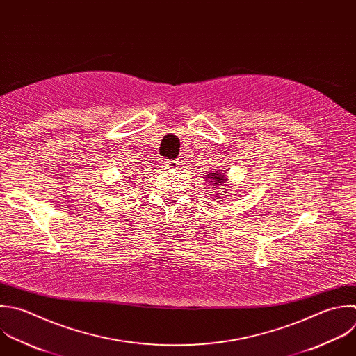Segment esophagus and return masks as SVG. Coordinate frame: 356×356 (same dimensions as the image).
<instances>
[{"instance_id": "1", "label": "esophagus", "mask_w": 356, "mask_h": 356, "mask_svg": "<svg viewBox=\"0 0 356 356\" xmlns=\"http://www.w3.org/2000/svg\"><path fill=\"white\" fill-rule=\"evenodd\" d=\"M163 165H164L165 168H178V167L181 165V163L177 161V160H164V161H163Z\"/></svg>"}]
</instances>
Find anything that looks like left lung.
<instances>
[{
    "mask_svg": "<svg viewBox=\"0 0 356 356\" xmlns=\"http://www.w3.org/2000/svg\"><path fill=\"white\" fill-rule=\"evenodd\" d=\"M207 178H209V181L214 185V186H220V185H222L224 184V181H225V177L222 175V174H213V175H207Z\"/></svg>",
    "mask_w": 356,
    "mask_h": 356,
    "instance_id": "8db88e82",
    "label": "left lung"
}]
</instances>
